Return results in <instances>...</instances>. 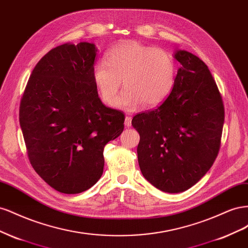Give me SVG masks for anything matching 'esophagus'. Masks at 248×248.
<instances>
[{"instance_id":"34e87169","label":"esophagus","mask_w":248,"mask_h":248,"mask_svg":"<svg viewBox=\"0 0 248 248\" xmlns=\"http://www.w3.org/2000/svg\"><path fill=\"white\" fill-rule=\"evenodd\" d=\"M125 126L126 127H130L131 126V117L126 116V118H125Z\"/></svg>"}]
</instances>
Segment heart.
<instances>
[{
    "label": "heart",
    "instance_id": "heart-1",
    "mask_svg": "<svg viewBox=\"0 0 248 248\" xmlns=\"http://www.w3.org/2000/svg\"><path fill=\"white\" fill-rule=\"evenodd\" d=\"M177 67L168 51L137 41H126L112 47L104 60L92 66V78L102 101L111 106L121 88L116 106L133 110L144 103L151 108L161 103L175 85Z\"/></svg>",
    "mask_w": 248,
    "mask_h": 248
}]
</instances>
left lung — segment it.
I'll return each mask as SVG.
<instances>
[{
  "instance_id": "1",
  "label": "left lung",
  "mask_w": 248,
  "mask_h": 248,
  "mask_svg": "<svg viewBox=\"0 0 248 248\" xmlns=\"http://www.w3.org/2000/svg\"><path fill=\"white\" fill-rule=\"evenodd\" d=\"M171 92L160 106L133 117L140 133L141 174L156 188L185 191L205 176L220 148L224 107L208 66L186 50H177Z\"/></svg>"
}]
</instances>
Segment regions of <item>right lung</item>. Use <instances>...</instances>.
<instances>
[{"label":"right lung","mask_w":248,"mask_h":248,"mask_svg":"<svg viewBox=\"0 0 248 248\" xmlns=\"http://www.w3.org/2000/svg\"><path fill=\"white\" fill-rule=\"evenodd\" d=\"M96 51L88 42L52 48L35 66L20 100L29 160L62 193H80L98 181L103 148L124 129L123 111L98 97L92 78Z\"/></svg>","instance_id":"1"}]
</instances>
